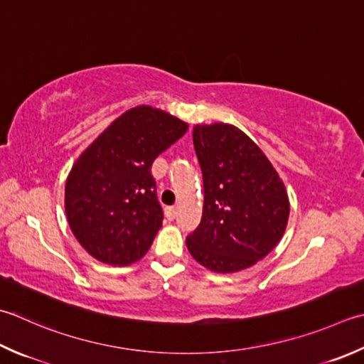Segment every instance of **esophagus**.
I'll return each mask as SVG.
<instances>
[{"label": "esophagus", "instance_id": "1", "mask_svg": "<svg viewBox=\"0 0 364 364\" xmlns=\"http://www.w3.org/2000/svg\"><path fill=\"white\" fill-rule=\"evenodd\" d=\"M166 216L168 220H173L176 218V208L175 206H168V208H166Z\"/></svg>", "mask_w": 364, "mask_h": 364}]
</instances>
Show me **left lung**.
<instances>
[{"label": "left lung", "instance_id": "1", "mask_svg": "<svg viewBox=\"0 0 364 364\" xmlns=\"http://www.w3.org/2000/svg\"><path fill=\"white\" fill-rule=\"evenodd\" d=\"M203 213L188 235L192 257L216 273L252 267L279 243L289 219L284 183L262 149L232 124L196 126Z\"/></svg>", "mask_w": 364, "mask_h": 364}]
</instances>
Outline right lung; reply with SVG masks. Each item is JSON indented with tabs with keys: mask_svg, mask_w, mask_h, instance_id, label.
<instances>
[{
	"mask_svg": "<svg viewBox=\"0 0 364 364\" xmlns=\"http://www.w3.org/2000/svg\"><path fill=\"white\" fill-rule=\"evenodd\" d=\"M186 131L166 112L134 107L77 159L64 205L70 230L92 257L129 265L146 254L164 219L151 166Z\"/></svg>",
	"mask_w": 364,
	"mask_h": 364,
	"instance_id": "1",
	"label": "right lung"
}]
</instances>
